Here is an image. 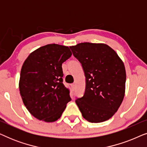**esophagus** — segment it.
I'll return each instance as SVG.
<instances>
[{"mask_svg":"<svg viewBox=\"0 0 147 147\" xmlns=\"http://www.w3.org/2000/svg\"><path fill=\"white\" fill-rule=\"evenodd\" d=\"M71 86L72 90H75V88H76V84H71Z\"/></svg>","mask_w":147,"mask_h":147,"instance_id":"34e87169","label":"esophagus"}]
</instances>
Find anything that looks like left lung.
<instances>
[{
	"mask_svg": "<svg viewBox=\"0 0 147 147\" xmlns=\"http://www.w3.org/2000/svg\"><path fill=\"white\" fill-rule=\"evenodd\" d=\"M69 47L86 76L85 93L76 100L82 116L92 123L108 120L117 112L125 94L123 61L104 43L86 42Z\"/></svg>",
	"mask_w": 147,
	"mask_h": 147,
	"instance_id": "8db88e82",
	"label": "left lung"
}]
</instances>
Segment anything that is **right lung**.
<instances>
[{
    "label": "right lung",
    "instance_id": "1",
    "mask_svg": "<svg viewBox=\"0 0 147 147\" xmlns=\"http://www.w3.org/2000/svg\"><path fill=\"white\" fill-rule=\"evenodd\" d=\"M67 46L48 44L31 52L21 70L19 91L24 105L39 120L55 122L71 100L63 84L62 63L71 57Z\"/></svg>",
    "mask_w": 147,
    "mask_h": 147
}]
</instances>
